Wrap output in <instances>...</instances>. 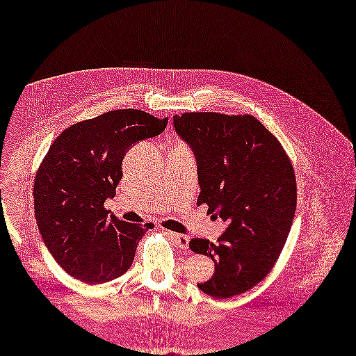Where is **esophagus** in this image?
<instances>
[{"label":"esophagus","mask_w":356,"mask_h":356,"mask_svg":"<svg viewBox=\"0 0 356 356\" xmlns=\"http://www.w3.org/2000/svg\"><path fill=\"white\" fill-rule=\"evenodd\" d=\"M172 239L175 242V245L181 249H188V245H190V238L187 234H181V233H171Z\"/></svg>","instance_id":"obj_1"}]
</instances>
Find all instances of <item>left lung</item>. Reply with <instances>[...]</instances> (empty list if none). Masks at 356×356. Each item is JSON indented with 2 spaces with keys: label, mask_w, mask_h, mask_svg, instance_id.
<instances>
[{
  "label": "left lung",
  "mask_w": 356,
  "mask_h": 356,
  "mask_svg": "<svg viewBox=\"0 0 356 356\" xmlns=\"http://www.w3.org/2000/svg\"><path fill=\"white\" fill-rule=\"evenodd\" d=\"M174 126L197 161V204L227 223L217 243L190 242L214 262L213 277L198 289L216 298L246 293L269 274L290 233L297 207L293 163L249 114L184 113L174 115Z\"/></svg>",
  "instance_id": "1"
}]
</instances>
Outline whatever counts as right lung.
Listing matches in <instances>:
<instances>
[{
	"mask_svg": "<svg viewBox=\"0 0 356 356\" xmlns=\"http://www.w3.org/2000/svg\"><path fill=\"white\" fill-rule=\"evenodd\" d=\"M168 123L134 108L107 111L65 129L50 145L33 188L42 239L67 274L87 284L122 277L146 227L104 209L123 177L126 152Z\"/></svg>",
	"mask_w": 356,
	"mask_h": 356,
	"instance_id": "1",
	"label": "right lung"
}]
</instances>
